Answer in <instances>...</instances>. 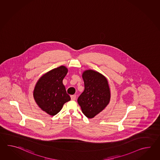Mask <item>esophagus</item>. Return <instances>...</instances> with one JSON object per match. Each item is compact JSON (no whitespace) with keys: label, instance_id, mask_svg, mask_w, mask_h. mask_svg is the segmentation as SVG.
Returning a JSON list of instances; mask_svg holds the SVG:
<instances>
[{"label":"esophagus","instance_id":"34e87169","mask_svg":"<svg viewBox=\"0 0 160 160\" xmlns=\"http://www.w3.org/2000/svg\"><path fill=\"white\" fill-rule=\"evenodd\" d=\"M71 99H72V101H74V100H75V99H76V95H71Z\"/></svg>","mask_w":160,"mask_h":160}]
</instances>
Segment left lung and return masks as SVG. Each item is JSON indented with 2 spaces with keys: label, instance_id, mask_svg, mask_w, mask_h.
Segmentation results:
<instances>
[{
  "label": "left lung",
  "instance_id": "8db88e82",
  "mask_svg": "<svg viewBox=\"0 0 160 160\" xmlns=\"http://www.w3.org/2000/svg\"><path fill=\"white\" fill-rule=\"evenodd\" d=\"M85 90L78 98L82 112L88 118L94 117L108 105L110 92L105 77L92 70H86L82 74Z\"/></svg>",
  "mask_w": 160,
  "mask_h": 160
}]
</instances>
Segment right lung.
<instances>
[{
	"mask_svg": "<svg viewBox=\"0 0 160 160\" xmlns=\"http://www.w3.org/2000/svg\"><path fill=\"white\" fill-rule=\"evenodd\" d=\"M68 72L63 66L54 68L41 77L34 88L35 102L50 116L56 115L71 99L62 82Z\"/></svg>",
	"mask_w": 160,
	"mask_h": 160,
	"instance_id": "add662e5",
	"label": "right lung"
}]
</instances>
